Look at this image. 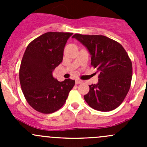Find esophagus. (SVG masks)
I'll return each mask as SVG.
<instances>
[{"label": "esophagus", "mask_w": 147, "mask_h": 147, "mask_svg": "<svg viewBox=\"0 0 147 147\" xmlns=\"http://www.w3.org/2000/svg\"><path fill=\"white\" fill-rule=\"evenodd\" d=\"M82 82V80H75V84H81V83Z\"/></svg>", "instance_id": "esophagus-1"}]
</instances>
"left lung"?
Instances as JSON below:
<instances>
[{
	"instance_id": "obj_1",
	"label": "left lung",
	"mask_w": 147,
	"mask_h": 147,
	"mask_svg": "<svg viewBox=\"0 0 147 147\" xmlns=\"http://www.w3.org/2000/svg\"><path fill=\"white\" fill-rule=\"evenodd\" d=\"M91 55V65L100 72L99 82L89 85L84 99L100 112L116 109L127 96L132 78V64L121 44L104 35L75 34Z\"/></svg>"
}]
</instances>
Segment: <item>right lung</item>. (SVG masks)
Listing matches in <instances>:
<instances>
[{"instance_id":"obj_1","label":"right lung","mask_w":147,"mask_h":147,"mask_svg":"<svg viewBox=\"0 0 147 147\" xmlns=\"http://www.w3.org/2000/svg\"><path fill=\"white\" fill-rule=\"evenodd\" d=\"M72 32H48L28 45L19 78L23 94L34 109L43 114L56 112L64 105L75 81L59 82L53 72L63 61V52Z\"/></svg>"}]
</instances>
